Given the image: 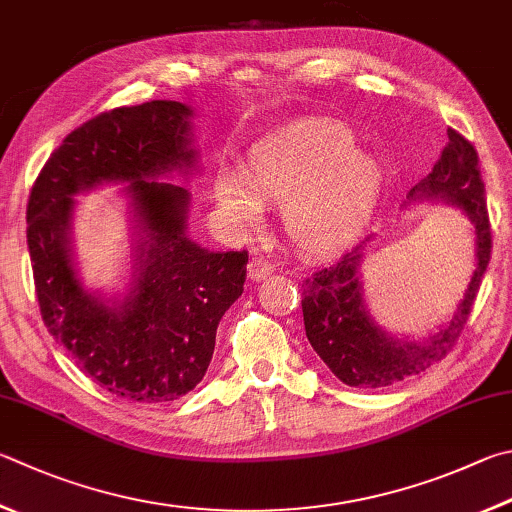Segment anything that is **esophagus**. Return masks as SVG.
Listing matches in <instances>:
<instances>
[{"label": "esophagus", "instance_id": "esophagus-1", "mask_svg": "<svg viewBox=\"0 0 512 512\" xmlns=\"http://www.w3.org/2000/svg\"><path fill=\"white\" fill-rule=\"evenodd\" d=\"M273 271H275V266L268 262V259H264V257H253L250 259V264H248V277L253 282H259V280H266L268 275H273Z\"/></svg>", "mask_w": 512, "mask_h": 512}]
</instances>
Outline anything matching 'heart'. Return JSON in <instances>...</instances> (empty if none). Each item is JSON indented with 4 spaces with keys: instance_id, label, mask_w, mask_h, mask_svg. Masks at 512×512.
<instances>
[{
    "instance_id": "1",
    "label": "heart",
    "mask_w": 512,
    "mask_h": 512,
    "mask_svg": "<svg viewBox=\"0 0 512 512\" xmlns=\"http://www.w3.org/2000/svg\"><path fill=\"white\" fill-rule=\"evenodd\" d=\"M383 190V170L356 152V138L329 123L300 125L248 152L244 181L221 174L219 210L235 226L262 221V201L282 203L288 237L311 255L338 250L367 224Z\"/></svg>"
}]
</instances>
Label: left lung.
<instances>
[{
    "instance_id": "left-lung-1",
    "label": "left lung",
    "mask_w": 512,
    "mask_h": 512,
    "mask_svg": "<svg viewBox=\"0 0 512 512\" xmlns=\"http://www.w3.org/2000/svg\"><path fill=\"white\" fill-rule=\"evenodd\" d=\"M407 197L412 201L443 199L470 219L477 246L475 273L450 322L423 342L396 340L371 320L358 280L362 250L371 237L351 253L342 255L338 262L306 277L302 284L306 338L324 360V365L351 387L394 385L398 380L423 374L425 369L443 360L466 327L477 300L481 277L490 262L492 235L486 190H483L477 150L468 138L448 129V145L443 147L441 159L434 163L432 172L421 183L414 185Z\"/></svg>"
}]
</instances>
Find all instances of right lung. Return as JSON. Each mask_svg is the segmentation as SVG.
Segmentation results:
<instances>
[{
    "instance_id": "add662e5",
    "label": "right lung",
    "mask_w": 512,
    "mask_h": 512,
    "mask_svg": "<svg viewBox=\"0 0 512 512\" xmlns=\"http://www.w3.org/2000/svg\"><path fill=\"white\" fill-rule=\"evenodd\" d=\"M192 109L152 100L116 107L64 138L33 183L26 241L42 320L107 392L161 405L201 383L219 320L244 293L246 250L212 253L185 235L190 192L161 183L192 172ZM127 180L139 246L133 288L109 307L81 286L70 255V197Z\"/></svg>"
}]
</instances>
